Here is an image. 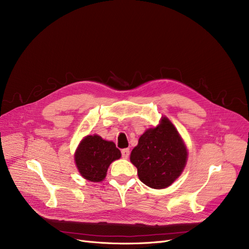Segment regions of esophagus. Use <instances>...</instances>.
Returning <instances> with one entry per match:
<instances>
[{"instance_id": "obj_1", "label": "esophagus", "mask_w": 249, "mask_h": 249, "mask_svg": "<svg viewBox=\"0 0 249 249\" xmlns=\"http://www.w3.org/2000/svg\"><path fill=\"white\" fill-rule=\"evenodd\" d=\"M121 153H122V158L123 159H128L129 158V154H130V150L128 148H125V149H122L121 150Z\"/></svg>"}]
</instances>
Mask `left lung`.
Here are the masks:
<instances>
[{"label":"left lung","mask_w":249,"mask_h":249,"mask_svg":"<svg viewBox=\"0 0 249 249\" xmlns=\"http://www.w3.org/2000/svg\"><path fill=\"white\" fill-rule=\"evenodd\" d=\"M188 150L174 124L162 117L160 124L143 133L130 154L139 179L152 189L171 186L184 171Z\"/></svg>","instance_id":"8db88e82"}]
</instances>
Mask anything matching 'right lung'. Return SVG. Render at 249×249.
I'll return each mask as SVG.
<instances>
[{
  "label": "right lung",
  "instance_id": "obj_1",
  "mask_svg": "<svg viewBox=\"0 0 249 249\" xmlns=\"http://www.w3.org/2000/svg\"><path fill=\"white\" fill-rule=\"evenodd\" d=\"M120 158L121 152L114 142L95 134L88 135L81 141L74 154V161L84 178L99 182L106 178L110 164Z\"/></svg>",
  "mask_w": 249,
  "mask_h": 249
}]
</instances>
